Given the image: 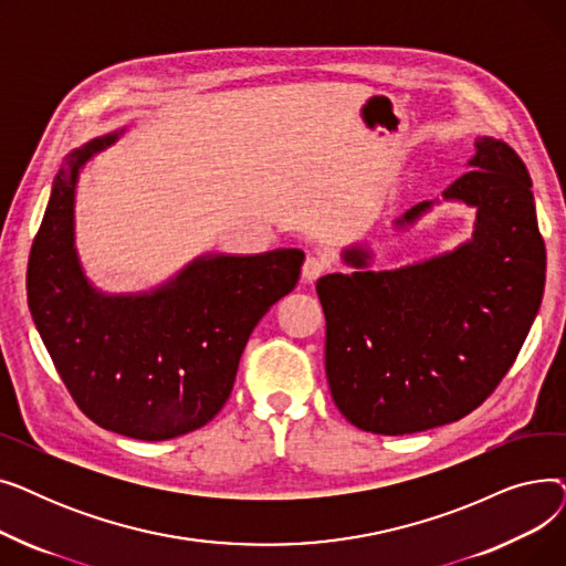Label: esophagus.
<instances>
[{
  "mask_svg": "<svg viewBox=\"0 0 566 566\" xmlns=\"http://www.w3.org/2000/svg\"><path fill=\"white\" fill-rule=\"evenodd\" d=\"M331 265H333V263H331L328 256H323V254H310V256L305 259V265H303V280H305V282L318 280L325 271H328Z\"/></svg>",
  "mask_w": 566,
  "mask_h": 566,
  "instance_id": "esophagus-1",
  "label": "esophagus"
}]
</instances>
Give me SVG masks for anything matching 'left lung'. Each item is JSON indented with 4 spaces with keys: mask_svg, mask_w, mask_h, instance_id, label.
<instances>
[{
    "mask_svg": "<svg viewBox=\"0 0 566 566\" xmlns=\"http://www.w3.org/2000/svg\"><path fill=\"white\" fill-rule=\"evenodd\" d=\"M474 148L472 169L442 192L478 208L472 241L382 273L365 271L369 252L350 248L344 261L358 271L316 282L331 392L363 431L403 436L465 418L510 371L539 312L546 245L527 167L500 139Z\"/></svg>",
    "mask_w": 566,
    "mask_h": 566,
    "instance_id": "obj_1",
    "label": "left lung"
}]
</instances>
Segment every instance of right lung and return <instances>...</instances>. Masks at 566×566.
<instances>
[{"label": "right lung", "mask_w": 566, "mask_h": 566, "mask_svg": "<svg viewBox=\"0 0 566 566\" xmlns=\"http://www.w3.org/2000/svg\"><path fill=\"white\" fill-rule=\"evenodd\" d=\"M118 135L77 148L56 174L27 265L36 331L77 408L98 427L167 440L211 422L261 316L301 277L305 254L203 256L154 293L105 295L73 245L80 167Z\"/></svg>", "instance_id": "add662e5"}]
</instances>
